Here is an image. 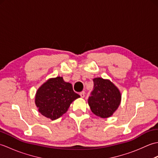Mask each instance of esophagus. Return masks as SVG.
<instances>
[{
	"instance_id": "1",
	"label": "esophagus",
	"mask_w": 158,
	"mask_h": 158,
	"mask_svg": "<svg viewBox=\"0 0 158 158\" xmlns=\"http://www.w3.org/2000/svg\"><path fill=\"white\" fill-rule=\"evenodd\" d=\"M85 92L84 91H82L81 92H80V94H80V96H81V98H84V97H85Z\"/></svg>"
}]
</instances>
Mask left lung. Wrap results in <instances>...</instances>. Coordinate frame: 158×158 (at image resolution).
Instances as JSON below:
<instances>
[{"mask_svg":"<svg viewBox=\"0 0 158 158\" xmlns=\"http://www.w3.org/2000/svg\"><path fill=\"white\" fill-rule=\"evenodd\" d=\"M94 88L88 98V104L96 115L106 118L113 115L121 102L119 89L109 80L93 79Z\"/></svg>","mask_w":158,"mask_h":158,"instance_id":"1","label":"left lung"}]
</instances>
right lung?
Segmentation results:
<instances>
[{
  "label": "right lung",
  "mask_w": 158,
  "mask_h": 158,
  "mask_svg": "<svg viewBox=\"0 0 158 158\" xmlns=\"http://www.w3.org/2000/svg\"><path fill=\"white\" fill-rule=\"evenodd\" d=\"M79 97L70 83L57 77L40 87L36 94L35 104L43 116L54 120L65 113L73 100Z\"/></svg>",
  "instance_id": "right-lung-1"
}]
</instances>
